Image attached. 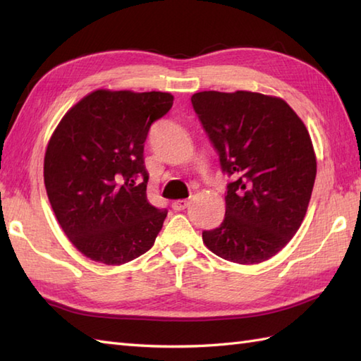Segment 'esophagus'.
<instances>
[{
    "instance_id": "1",
    "label": "esophagus",
    "mask_w": 361,
    "mask_h": 361,
    "mask_svg": "<svg viewBox=\"0 0 361 361\" xmlns=\"http://www.w3.org/2000/svg\"><path fill=\"white\" fill-rule=\"evenodd\" d=\"M188 206H189V200H175V202H172V208L175 211H183V209H186Z\"/></svg>"
}]
</instances>
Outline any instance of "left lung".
Listing matches in <instances>:
<instances>
[{"mask_svg":"<svg viewBox=\"0 0 361 361\" xmlns=\"http://www.w3.org/2000/svg\"><path fill=\"white\" fill-rule=\"evenodd\" d=\"M190 101L221 171L233 176L225 219L203 231V243L229 262H264L291 240L307 212L317 176L309 130L276 96L200 91Z\"/></svg>","mask_w":361,"mask_h":361,"instance_id":"obj_1","label":"left lung"}]
</instances>
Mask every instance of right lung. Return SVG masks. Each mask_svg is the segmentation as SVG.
<instances>
[{
    "label": "right lung",
    "mask_w": 361,
    "mask_h": 361,
    "mask_svg": "<svg viewBox=\"0 0 361 361\" xmlns=\"http://www.w3.org/2000/svg\"><path fill=\"white\" fill-rule=\"evenodd\" d=\"M172 105L171 93L99 88L73 105L51 135L46 194L59 225L85 257L122 265L155 243L167 211L147 202L144 142Z\"/></svg>",
    "instance_id": "1"
}]
</instances>
